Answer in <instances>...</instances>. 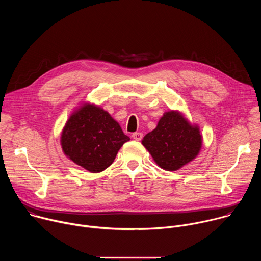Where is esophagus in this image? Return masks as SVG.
Masks as SVG:
<instances>
[{
  "mask_svg": "<svg viewBox=\"0 0 261 261\" xmlns=\"http://www.w3.org/2000/svg\"><path fill=\"white\" fill-rule=\"evenodd\" d=\"M142 133H140V132H135V133H133L132 134V138L134 139V140H136V141H139V140H141L142 139Z\"/></svg>",
  "mask_w": 261,
  "mask_h": 261,
  "instance_id": "obj_1",
  "label": "esophagus"
}]
</instances>
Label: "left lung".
I'll list each match as a JSON object with an SVG mask.
<instances>
[{
    "mask_svg": "<svg viewBox=\"0 0 261 261\" xmlns=\"http://www.w3.org/2000/svg\"><path fill=\"white\" fill-rule=\"evenodd\" d=\"M201 143L199 128L174 110L165 113L157 127L142 139L154 161L168 171H175L196 158Z\"/></svg>",
    "mask_w": 261,
    "mask_h": 261,
    "instance_id": "left-lung-1",
    "label": "left lung"
}]
</instances>
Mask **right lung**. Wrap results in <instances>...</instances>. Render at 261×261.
Masks as SVG:
<instances>
[{"label":"right lung","instance_id":"add662e5","mask_svg":"<svg viewBox=\"0 0 261 261\" xmlns=\"http://www.w3.org/2000/svg\"><path fill=\"white\" fill-rule=\"evenodd\" d=\"M129 140L107 111L89 103L70 116L61 135L65 155L94 173L111 165L122 145Z\"/></svg>","mask_w":261,"mask_h":261}]
</instances>
